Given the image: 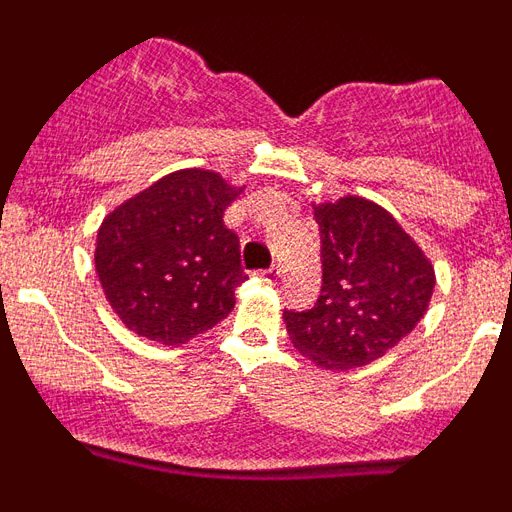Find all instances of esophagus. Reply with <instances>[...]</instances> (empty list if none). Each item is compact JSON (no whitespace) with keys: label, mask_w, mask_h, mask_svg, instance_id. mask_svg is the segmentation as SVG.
Returning <instances> with one entry per match:
<instances>
[{"label":"esophagus","mask_w":512,"mask_h":512,"mask_svg":"<svg viewBox=\"0 0 512 512\" xmlns=\"http://www.w3.org/2000/svg\"><path fill=\"white\" fill-rule=\"evenodd\" d=\"M259 277L264 279L266 284H274V282H277L279 277H282V271H279V266H271V269H264V271H261Z\"/></svg>","instance_id":"esophagus-1"}]
</instances>
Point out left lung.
Returning a JSON list of instances; mask_svg holds the SVG:
<instances>
[{"mask_svg":"<svg viewBox=\"0 0 512 512\" xmlns=\"http://www.w3.org/2000/svg\"><path fill=\"white\" fill-rule=\"evenodd\" d=\"M323 282L307 310H284L289 341L325 369H356L408 336L428 310L431 261L374 202L315 207Z\"/></svg>","mask_w":512,"mask_h":512,"instance_id":"1","label":"left lung"}]
</instances>
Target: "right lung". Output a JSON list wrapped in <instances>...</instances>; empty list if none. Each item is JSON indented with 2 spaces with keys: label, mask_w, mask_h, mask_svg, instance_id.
<instances>
[{
  "label": "right lung",
  "mask_w": 512,
  "mask_h": 512,
  "mask_svg": "<svg viewBox=\"0 0 512 512\" xmlns=\"http://www.w3.org/2000/svg\"><path fill=\"white\" fill-rule=\"evenodd\" d=\"M235 194L212 171H176L104 220L99 282L138 336L176 346L228 318L235 287L248 279L238 235L223 223Z\"/></svg>",
  "instance_id": "right-lung-1"
}]
</instances>
